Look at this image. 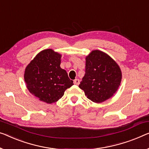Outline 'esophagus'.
I'll list each match as a JSON object with an SVG mask.
<instances>
[{
	"label": "esophagus",
	"instance_id": "34e87169",
	"mask_svg": "<svg viewBox=\"0 0 149 149\" xmlns=\"http://www.w3.org/2000/svg\"><path fill=\"white\" fill-rule=\"evenodd\" d=\"M79 82H80V81H79V79H75L74 81V84H75V85H79Z\"/></svg>",
	"mask_w": 149,
	"mask_h": 149
}]
</instances>
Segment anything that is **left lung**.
<instances>
[{
	"label": "left lung",
	"mask_w": 149,
	"mask_h": 149,
	"mask_svg": "<svg viewBox=\"0 0 149 149\" xmlns=\"http://www.w3.org/2000/svg\"><path fill=\"white\" fill-rule=\"evenodd\" d=\"M122 72L106 53L94 50L86 57V74L79 88L88 99L102 103L113 96L120 85Z\"/></svg>",
	"instance_id": "left-lung-1"
}]
</instances>
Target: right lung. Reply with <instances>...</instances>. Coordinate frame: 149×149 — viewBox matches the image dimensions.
<instances>
[{"instance_id": "right-lung-1", "label": "right lung", "mask_w": 149, "mask_h": 149, "mask_svg": "<svg viewBox=\"0 0 149 149\" xmlns=\"http://www.w3.org/2000/svg\"><path fill=\"white\" fill-rule=\"evenodd\" d=\"M61 55L52 49L40 52L28 64L24 79L28 90L40 101L56 102L74 85L67 72L60 67Z\"/></svg>"}]
</instances>
